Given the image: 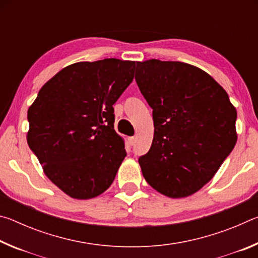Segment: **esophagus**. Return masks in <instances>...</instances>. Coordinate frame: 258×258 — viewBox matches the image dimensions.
I'll return each mask as SVG.
<instances>
[{"label":"esophagus","instance_id":"esophagus-1","mask_svg":"<svg viewBox=\"0 0 258 258\" xmlns=\"http://www.w3.org/2000/svg\"><path fill=\"white\" fill-rule=\"evenodd\" d=\"M128 143L131 146H134V143H135V138L134 137H131V138H128Z\"/></svg>","mask_w":258,"mask_h":258}]
</instances>
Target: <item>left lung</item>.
I'll return each instance as SVG.
<instances>
[{"label": "left lung", "mask_w": 258, "mask_h": 258, "mask_svg": "<svg viewBox=\"0 0 258 258\" xmlns=\"http://www.w3.org/2000/svg\"><path fill=\"white\" fill-rule=\"evenodd\" d=\"M135 81L155 127L150 150L139 159L143 177L166 197H189L237 143L235 107L209 74L180 61L137 62Z\"/></svg>", "instance_id": "8db88e82"}]
</instances>
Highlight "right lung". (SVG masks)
<instances>
[{
	"mask_svg": "<svg viewBox=\"0 0 258 258\" xmlns=\"http://www.w3.org/2000/svg\"><path fill=\"white\" fill-rule=\"evenodd\" d=\"M135 61H81L61 69L28 108L27 142L47 178L69 197L103 194L126 156L112 104L134 77Z\"/></svg>",
	"mask_w": 258,
	"mask_h": 258,
	"instance_id": "obj_1",
	"label": "right lung"
}]
</instances>
